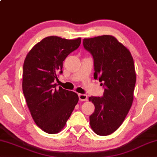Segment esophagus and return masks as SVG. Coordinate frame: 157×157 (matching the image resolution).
I'll use <instances>...</instances> for the list:
<instances>
[{"instance_id":"esophagus-1","label":"esophagus","mask_w":157,"mask_h":157,"mask_svg":"<svg viewBox=\"0 0 157 157\" xmlns=\"http://www.w3.org/2000/svg\"><path fill=\"white\" fill-rule=\"evenodd\" d=\"M78 98H79V100H81V101H87V95H85V94H79Z\"/></svg>"}]
</instances>
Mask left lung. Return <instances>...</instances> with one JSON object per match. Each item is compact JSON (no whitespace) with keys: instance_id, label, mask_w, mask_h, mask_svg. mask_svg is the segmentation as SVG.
I'll return each instance as SVG.
<instances>
[{"instance_id":"1","label":"left lung","mask_w":157,"mask_h":157,"mask_svg":"<svg viewBox=\"0 0 157 157\" xmlns=\"http://www.w3.org/2000/svg\"><path fill=\"white\" fill-rule=\"evenodd\" d=\"M82 44L93 57L94 79L104 88L102 96L89 98L95 106L90 126L96 134L109 135L121 126L131 107L136 82L133 59L111 35L83 39Z\"/></svg>"}]
</instances>
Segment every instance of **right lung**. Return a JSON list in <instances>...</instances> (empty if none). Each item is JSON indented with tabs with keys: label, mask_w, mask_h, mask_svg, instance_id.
<instances>
[{
	"label": "right lung",
	"mask_w": 157,
	"mask_h": 157,
	"mask_svg": "<svg viewBox=\"0 0 157 157\" xmlns=\"http://www.w3.org/2000/svg\"><path fill=\"white\" fill-rule=\"evenodd\" d=\"M81 39L57 36L44 38L26 55L23 66L22 91L33 119L44 132L55 134L66 125L78 103L75 92L57 87L67 55L77 49Z\"/></svg>",
	"instance_id": "add662e5"
}]
</instances>
